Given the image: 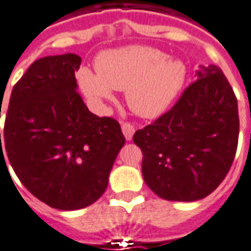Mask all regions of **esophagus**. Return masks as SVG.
Masks as SVG:
<instances>
[{"label": "esophagus", "instance_id": "esophagus-1", "mask_svg": "<svg viewBox=\"0 0 251 251\" xmlns=\"http://www.w3.org/2000/svg\"><path fill=\"white\" fill-rule=\"evenodd\" d=\"M122 131H123L124 136H126L127 140H132L133 133H135V127H133L132 124L123 123L122 124Z\"/></svg>", "mask_w": 251, "mask_h": 251}]
</instances>
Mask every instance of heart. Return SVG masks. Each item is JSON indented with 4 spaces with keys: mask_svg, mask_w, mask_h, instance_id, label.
Returning <instances> with one entry per match:
<instances>
[{
    "mask_svg": "<svg viewBox=\"0 0 251 251\" xmlns=\"http://www.w3.org/2000/svg\"><path fill=\"white\" fill-rule=\"evenodd\" d=\"M98 72L84 67L77 72L78 85L95 105L112 101L116 91H126L128 107L146 119L160 116L182 91L187 68L179 58L158 49L129 45L101 53Z\"/></svg>",
    "mask_w": 251,
    "mask_h": 251,
    "instance_id": "obj_1",
    "label": "heart"
}]
</instances>
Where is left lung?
Masks as SVG:
<instances>
[{
    "label": "left lung",
    "mask_w": 251,
    "mask_h": 251,
    "mask_svg": "<svg viewBox=\"0 0 251 251\" xmlns=\"http://www.w3.org/2000/svg\"><path fill=\"white\" fill-rule=\"evenodd\" d=\"M238 133L233 88L221 68L201 65L178 103L133 135L143 152L144 182L166 201L203 199L231 167Z\"/></svg>",
    "instance_id": "obj_1"
}]
</instances>
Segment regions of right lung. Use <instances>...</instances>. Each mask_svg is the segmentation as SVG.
Here are the masks:
<instances>
[{
  "label": "right lung",
  "instance_id": "right-lung-1",
  "mask_svg": "<svg viewBox=\"0 0 251 251\" xmlns=\"http://www.w3.org/2000/svg\"><path fill=\"white\" fill-rule=\"evenodd\" d=\"M80 64L75 53L34 61L13 87L2 142L0 133V156L5 148L21 183L65 211L103 195L126 144L118 122L99 118L80 98L75 78Z\"/></svg>",
  "mask_w": 251,
  "mask_h": 251
}]
</instances>
